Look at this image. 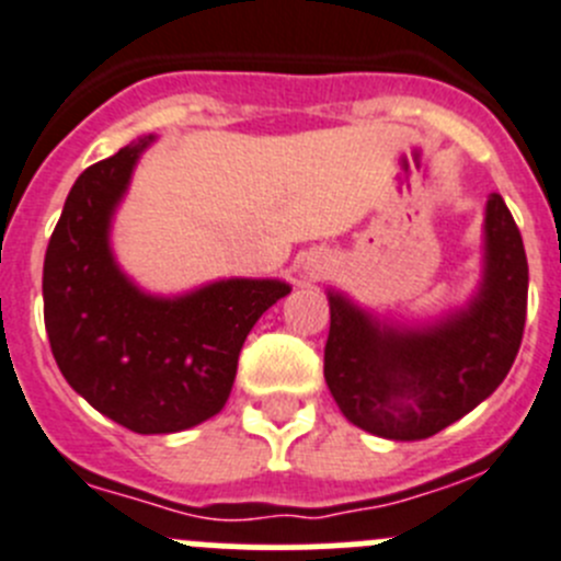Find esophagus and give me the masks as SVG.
Masks as SVG:
<instances>
[{
	"instance_id": "esophagus-1",
	"label": "esophagus",
	"mask_w": 561,
	"mask_h": 561,
	"mask_svg": "<svg viewBox=\"0 0 561 561\" xmlns=\"http://www.w3.org/2000/svg\"><path fill=\"white\" fill-rule=\"evenodd\" d=\"M329 271V256L323 251H310V254L301 260V274L305 279H321Z\"/></svg>"
}]
</instances>
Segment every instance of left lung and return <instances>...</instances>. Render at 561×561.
<instances>
[{"label": "left lung", "instance_id": "1", "mask_svg": "<svg viewBox=\"0 0 561 561\" xmlns=\"http://www.w3.org/2000/svg\"><path fill=\"white\" fill-rule=\"evenodd\" d=\"M528 263L499 193L481 224V276L465 305L396 321L329 287L323 376L345 421L385 439H426L490 399L526 327Z\"/></svg>", "mask_w": 561, "mask_h": 561}]
</instances>
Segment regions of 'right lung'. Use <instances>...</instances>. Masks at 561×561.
Wrapping results in <instances>:
<instances>
[{
    "label": "right lung",
    "mask_w": 561,
    "mask_h": 561,
    "mask_svg": "<svg viewBox=\"0 0 561 561\" xmlns=\"http://www.w3.org/2000/svg\"><path fill=\"white\" fill-rule=\"evenodd\" d=\"M151 144L133 140L75 182L46 249L44 321L57 368L93 410L174 434L224 410L245 337L290 285L229 276L162 296L118 265L115 213Z\"/></svg>",
    "instance_id": "add662e5"
}]
</instances>
